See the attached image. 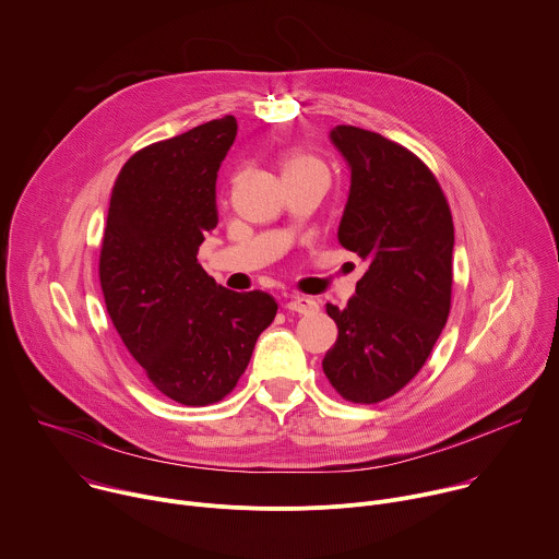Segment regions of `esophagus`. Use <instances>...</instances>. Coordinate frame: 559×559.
Listing matches in <instances>:
<instances>
[{"label":"esophagus","mask_w":559,"mask_h":559,"mask_svg":"<svg viewBox=\"0 0 559 559\" xmlns=\"http://www.w3.org/2000/svg\"><path fill=\"white\" fill-rule=\"evenodd\" d=\"M285 309L296 311V313H313V311L318 309V300H316V298H311V296L294 294V296H289V298H287Z\"/></svg>","instance_id":"34e87169"}]
</instances>
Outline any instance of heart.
I'll return each instance as SVG.
<instances>
[{
  "label": "heart",
  "instance_id": "obj_1",
  "mask_svg": "<svg viewBox=\"0 0 559 559\" xmlns=\"http://www.w3.org/2000/svg\"><path fill=\"white\" fill-rule=\"evenodd\" d=\"M278 166H281V175L283 179H292V177H305V175H316L323 173L328 175L325 164L321 158L313 156L307 150L300 147H289L278 156Z\"/></svg>",
  "mask_w": 559,
  "mask_h": 559
}]
</instances>
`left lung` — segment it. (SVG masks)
<instances>
[{"label":"left lung","instance_id":"obj_1","mask_svg":"<svg viewBox=\"0 0 559 559\" xmlns=\"http://www.w3.org/2000/svg\"><path fill=\"white\" fill-rule=\"evenodd\" d=\"M352 168L338 241L369 263L345 309L328 305L338 338L323 358L349 403L376 405L427 362L451 309L453 218L420 156L378 132L336 126Z\"/></svg>","mask_w":559,"mask_h":559}]
</instances>
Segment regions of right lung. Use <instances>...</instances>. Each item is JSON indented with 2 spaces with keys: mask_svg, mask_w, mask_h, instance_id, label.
<instances>
[{
  "mask_svg": "<svg viewBox=\"0 0 559 559\" xmlns=\"http://www.w3.org/2000/svg\"><path fill=\"white\" fill-rule=\"evenodd\" d=\"M236 136L225 115L156 141L123 164L110 197L99 281L110 321L147 380L188 407L214 405L243 376L276 316L267 292H229L199 265L218 223L216 173Z\"/></svg>",
  "mask_w": 559,
  "mask_h": 559,
  "instance_id": "add662e5",
  "label": "right lung"
}]
</instances>
